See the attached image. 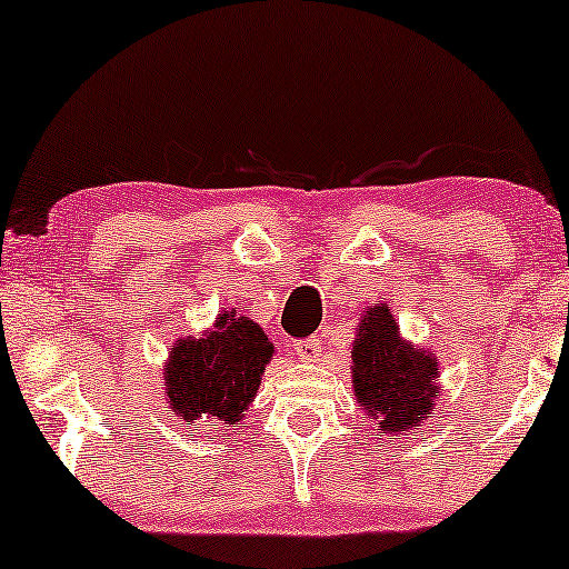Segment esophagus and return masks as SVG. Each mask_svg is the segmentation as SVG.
Segmentation results:
<instances>
[{
  "instance_id": "obj_1",
  "label": "esophagus",
  "mask_w": 569,
  "mask_h": 569,
  "mask_svg": "<svg viewBox=\"0 0 569 569\" xmlns=\"http://www.w3.org/2000/svg\"><path fill=\"white\" fill-rule=\"evenodd\" d=\"M292 349H295V355H298L300 362H313L316 357H318V352H321V341H318L316 337L298 339L292 345Z\"/></svg>"
}]
</instances>
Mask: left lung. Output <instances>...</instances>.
I'll list each match as a JSON object with an SVG mask.
<instances>
[{"label": "left lung", "instance_id": "left-lung-1", "mask_svg": "<svg viewBox=\"0 0 569 569\" xmlns=\"http://www.w3.org/2000/svg\"><path fill=\"white\" fill-rule=\"evenodd\" d=\"M438 360L399 337L388 306L365 310L352 345V383L360 407L386 432L419 430L440 396Z\"/></svg>", "mask_w": 569, "mask_h": 569}]
</instances>
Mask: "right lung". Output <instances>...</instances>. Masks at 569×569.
<instances>
[{
  "label": "right lung",
  "mask_w": 569,
  "mask_h": 569,
  "mask_svg": "<svg viewBox=\"0 0 569 569\" xmlns=\"http://www.w3.org/2000/svg\"><path fill=\"white\" fill-rule=\"evenodd\" d=\"M271 341L259 326L236 313L220 316L204 339H181L166 365V401L176 417L236 427L259 391L271 360Z\"/></svg>",
  "instance_id": "right-lung-1"
}]
</instances>
